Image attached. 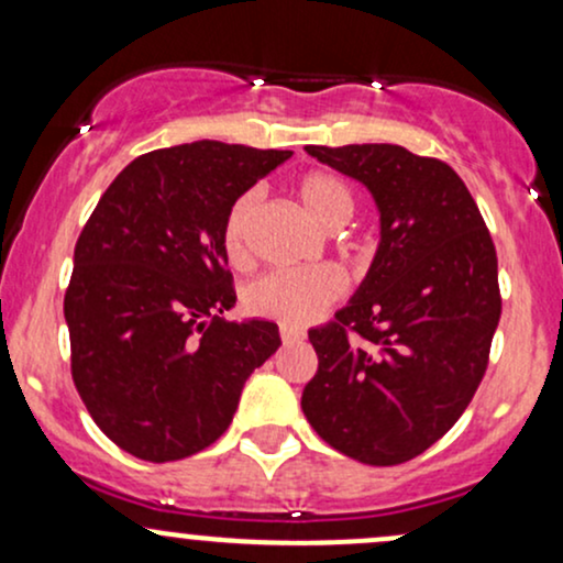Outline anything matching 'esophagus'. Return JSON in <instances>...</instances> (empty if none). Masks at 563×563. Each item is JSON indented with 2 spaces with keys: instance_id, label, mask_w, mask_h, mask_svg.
<instances>
[{
  "instance_id": "1",
  "label": "esophagus",
  "mask_w": 563,
  "mask_h": 563,
  "mask_svg": "<svg viewBox=\"0 0 563 563\" xmlns=\"http://www.w3.org/2000/svg\"><path fill=\"white\" fill-rule=\"evenodd\" d=\"M303 333L301 328H294V325H286V322H283L280 325V339L286 341V344H299V341H303Z\"/></svg>"
}]
</instances>
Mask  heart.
<instances>
[{"mask_svg": "<svg viewBox=\"0 0 563 563\" xmlns=\"http://www.w3.org/2000/svg\"><path fill=\"white\" fill-rule=\"evenodd\" d=\"M296 196L312 222L322 230H339L352 219L354 190L339 174L309 172L296 185ZM256 211V196L245 192L230 206L228 219L222 228L224 256L238 267L249 264V224ZM344 275L333 267H309V269H275L260 280H254L245 290V307L262 318H273L286 325H307L325 307L344 296Z\"/></svg>", "mask_w": 563, "mask_h": 563, "instance_id": "b5f03b06", "label": "heart"}]
</instances>
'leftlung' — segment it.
I'll use <instances>...</instances> for the list:
<instances>
[{
	"label": "left lung",
	"instance_id": "1",
	"mask_svg": "<svg viewBox=\"0 0 563 563\" xmlns=\"http://www.w3.org/2000/svg\"><path fill=\"white\" fill-rule=\"evenodd\" d=\"M303 151L373 192L380 243L352 301L309 331L318 373L301 410L333 450L397 466L479 389L503 307L493 235L444 161L386 142Z\"/></svg>",
	"mask_w": 563,
	"mask_h": 563
}]
</instances>
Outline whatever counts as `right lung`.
<instances>
[{
    "instance_id": "obj_1",
    "label": "right lung",
    "mask_w": 563,
    "mask_h": 563,
    "mask_svg": "<svg viewBox=\"0 0 563 563\" xmlns=\"http://www.w3.org/2000/svg\"><path fill=\"white\" fill-rule=\"evenodd\" d=\"M290 151L200 140L134 158L102 192L66 290L70 376L89 416L140 461H183L228 431L243 384L280 346L228 322L230 206Z\"/></svg>"
}]
</instances>
